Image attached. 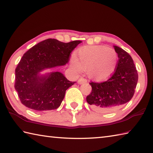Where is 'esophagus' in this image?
Masks as SVG:
<instances>
[{"instance_id": "obj_1", "label": "esophagus", "mask_w": 153, "mask_h": 153, "mask_svg": "<svg viewBox=\"0 0 153 153\" xmlns=\"http://www.w3.org/2000/svg\"><path fill=\"white\" fill-rule=\"evenodd\" d=\"M87 82V80L84 78V77H80V78L77 81V82H78L79 84H82L83 83H86Z\"/></svg>"}]
</instances>
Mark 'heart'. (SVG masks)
<instances>
[{
  "instance_id": "obj_1",
  "label": "heart",
  "mask_w": 153,
  "mask_h": 153,
  "mask_svg": "<svg viewBox=\"0 0 153 153\" xmlns=\"http://www.w3.org/2000/svg\"><path fill=\"white\" fill-rule=\"evenodd\" d=\"M118 54L114 49L102 45L85 46L77 51L71 60V66L76 71L87 69L91 77L103 79L115 71Z\"/></svg>"
}]
</instances>
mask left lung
<instances>
[{"label":"left lung","mask_w":153,"mask_h":153,"mask_svg":"<svg viewBox=\"0 0 153 153\" xmlns=\"http://www.w3.org/2000/svg\"><path fill=\"white\" fill-rule=\"evenodd\" d=\"M119 60L108 79L91 82L92 91L87 102L97 112H109L119 108L131 99L138 80V74L131 56L122 48L114 46Z\"/></svg>","instance_id":"left-lung-1"}]
</instances>
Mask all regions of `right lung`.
Segmentation results:
<instances>
[{
	"label": "right lung",
	"mask_w": 153,
	"mask_h": 153,
	"mask_svg": "<svg viewBox=\"0 0 153 153\" xmlns=\"http://www.w3.org/2000/svg\"><path fill=\"white\" fill-rule=\"evenodd\" d=\"M81 43L74 41L66 43L47 39L24 53L15 70L14 84L23 105L36 111L54 110L60 106L66 91L75 82L58 71L45 76H39V73L66 64L71 52Z\"/></svg>",
	"instance_id": "1"
}]
</instances>
